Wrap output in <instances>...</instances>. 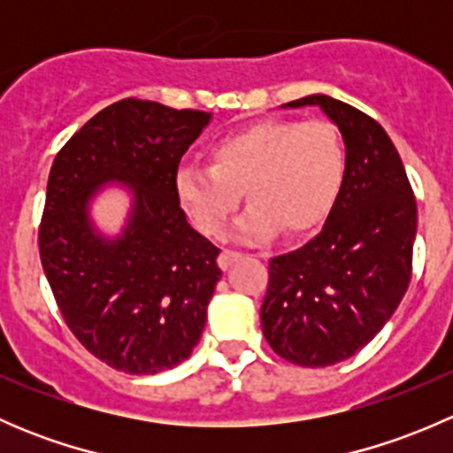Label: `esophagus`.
Returning a JSON list of instances; mask_svg holds the SVG:
<instances>
[{
  "mask_svg": "<svg viewBox=\"0 0 453 453\" xmlns=\"http://www.w3.org/2000/svg\"><path fill=\"white\" fill-rule=\"evenodd\" d=\"M241 256H243V254L236 252V250H221V254H219V258H217L219 267H221L223 272H226V269H230L232 263H236V260H239Z\"/></svg>",
  "mask_w": 453,
  "mask_h": 453,
  "instance_id": "obj_1",
  "label": "esophagus"
}]
</instances>
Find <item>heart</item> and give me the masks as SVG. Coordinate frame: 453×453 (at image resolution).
I'll list each match as a JSON object with an SVG mask.
<instances>
[{"instance_id":"heart-1","label":"heart","mask_w":453,"mask_h":453,"mask_svg":"<svg viewBox=\"0 0 453 453\" xmlns=\"http://www.w3.org/2000/svg\"><path fill=\"white\" fill-rule=\"evenodd\" d=\"M210 166H181L175 177L180 203L208 236H221L248 199L236 227L241 241L318 230L335 205L346 177V146L326 120L267 118L219 138Z\"/></svg>"}]
</instances>
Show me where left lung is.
I'll list each match as a JSON object with an SVG mask.
<instances>
[{
	"mask_svg": "<svg viewBox=\"0 0 453 453\" xmlns=\"http://www.w3.org/2000/svg\"><path fill=\"white\" fill-rule=\"evenodd\" d=\"M342 131L346 177L326 223L307 245L269 260L260 307L273 353L304 368L353 357L392 318L412 278L417 199L383 127L359 109L313 94Z\"/></svg>",
	"mask_w": 453,
	"mask_h": 453,
	"instance_id": "8db88e82",
	"label": "left lung"
}]
</instances>
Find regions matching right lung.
<instances>
[{"label":"right lung","mask_w":453,"mask_h":453,"mask_svg":"<svg viewBox=\"0 0 453 453\" xmlns=\"http://www.w3.org/2000/svg\"><path fill=\"white\" fill-rule=\"evenodd\" d=\"M210 113L125 98L65 142L48 177L39 254L67 328L94 357L155 374L190 357L221 269L219 248L190 227L177 197L181 155ZM107 180L134 190L130 221L103 240L88 199Z\"/></svg>","instance_id":"right-lung-1"}]
</instances>
